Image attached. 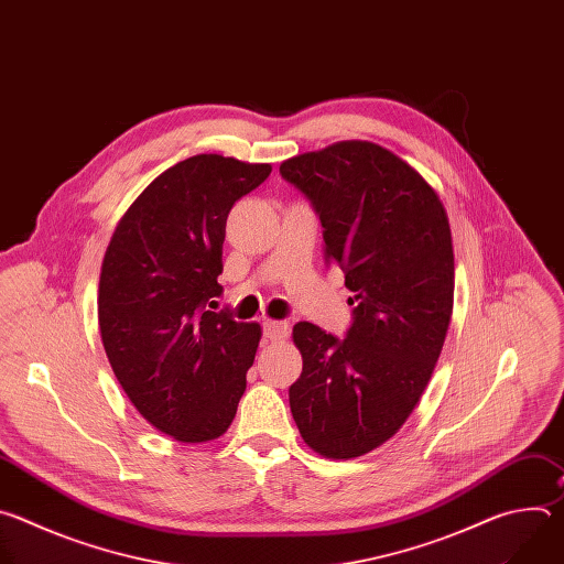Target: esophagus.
I'll list each match as a JSON object with an SVG mask.
<instances>
[{
	"label": "esophagus",
	"instance_id": "34e87169",
	"mask_svg": "<svg viewBox=\"0 0 564 564\" xmlns=\"http://www.w3.org/2000/svg\"><path fill=\"white\" fill-rule=\"evenodd\" d=\"M288 330L290 328H288L285 321H272V318L263 321V337L268 341H283L288 337Z\"/></svg>",
	"mask_w": 564,
	"mask_h": 564
}]
</instances>
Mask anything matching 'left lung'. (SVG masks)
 I'll return each mask as SVG.
<instances>
[{
    "instance_id": "obj_1",
    "label": "left lung",
    "mask_w": 564,
    "mask_h": 564,
    "mask_svg": "<svg viewBox=\"0 0 564 564\" xmlns=\"http://www.w3.org/2000/svg\"><path fill=\"white\" fill-rule=\"evenodd\" d=\"M281 176L312 203L326 261L355 294L346 339L294 326L303 370L290 411L312 451L352 459L409 420L440 359L455 290L448 216L420 172L368 140L294 155Z\"/></svg>"
}]
</instances>
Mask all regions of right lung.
Listing matches in <instances>:
<instances>
[{
  "label": "right lung",
  "mask_w": 564,
  "mask_h": 564,
  "mask_svg": "<svg viewBox=\"0 0 564 564\" xmlns=\"http://www.w3.org/2000/svg\"><path fill=\"white\" fill-rule=\"evenodd\" d=\"M270 172L192 155L133 200L105 252L98 324L113 375L151 426L185 444L220 437L246 392L261 326L207 303L223 292L227 214Z\"/></svg>",
  "instance_id": "add662e5"
}]
</instances>
